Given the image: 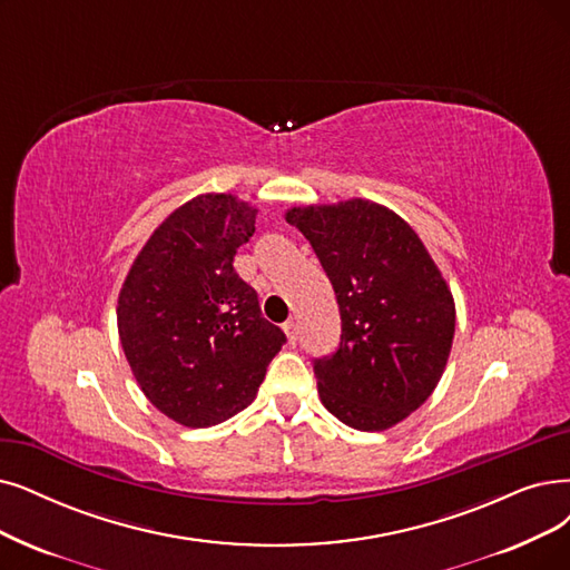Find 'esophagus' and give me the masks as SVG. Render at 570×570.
Wrapping results in <instances>:
<instances>
[{
    "mask_svg": "<svg viewBox=\"0 0 570 570\" xmlns=\"http://www.w3.org/2000/svg\"><path fill=\"white\" fill-rule=\"evenodd\" d=\"M283 330H285V334H287V341H289V344H292V346L297 344V341H299V330H297V323H294V321H287V323L283 325Z\"/></svg>",
    "mask_w": 570,
    "mask_h": 570,
    "instance_id": "esophagus-1",
    "label": "esophagus"
}]
</instances>
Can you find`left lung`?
<instances>
[{
  "label": "left lung",
  "mask_w": 570,
  "mask_h": 570,
  "mask_svg": "<svg viewBox=\"0 0 570 570\" xmlns=\"http://www.w3.org/2000/svg\"><path fill=\"white\" fill-rule=\"evenodd\" d=\"M321 259L341 313L338 348L313 362L330 414L355 430L393 428L440 383L456 306L425 245L400 215L351 198L287 210Z\"/></svg>",
  "instance_id": "left-lung-1"
}]
</instances>
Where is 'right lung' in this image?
<instances>
[{"instance_id":"right-lung-1","label":"right lung","mask_w":570,"mask_h":570,"mask_svg":"<svg viewBox=\"0 0 570 570\" xmlns=\"http://www.w3.org/2000/svg\"><path fill=\"white\" fill-rule=\"evenodd\" d=\"M257 208L203 194L170 213L119 292V338L147 400L179 425L208 428L255 400L285 344L234 268Z\"/></svg>"}]
</instances>
